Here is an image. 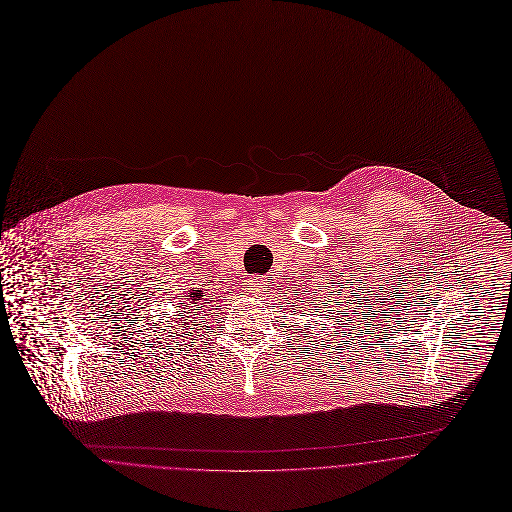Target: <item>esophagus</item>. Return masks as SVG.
Instances as JSON below:
<instances>
[{
	"label": "esophagus",
	"instance_id": "34e87169",
	"mask_svg": "<svg viewBox=\"0 0 512 512\" xmlns=\"http://www.w3.org/2000/svg\"><path fill=\"white\" fill-rule=\"evenodd\" d=\"M262 282H264V278H262L260 274H258V276H250V278L246 280L250 292H260V290H262Z\"/></svg>",
	"mask_w": 512,
	"mask_h": 512
}]
</instances>
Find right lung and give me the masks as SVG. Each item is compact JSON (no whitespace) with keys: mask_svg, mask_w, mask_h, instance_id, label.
Returning <instances> with one entry per match:
<instances>
[{"mask_svg":"<svg viewBox=\"0 0 512 512\" xmlns=\"http://www.w3.org/2000/svg\"><path fill=\"white\" fill-rule=\"evenodd\" d=\"M191 311H199V304H201V292H193L191 296Z\"/></svg>","mask_w":512,"mask_h":512,"instance_id":"1","label":"right lung"}]
</instances>
